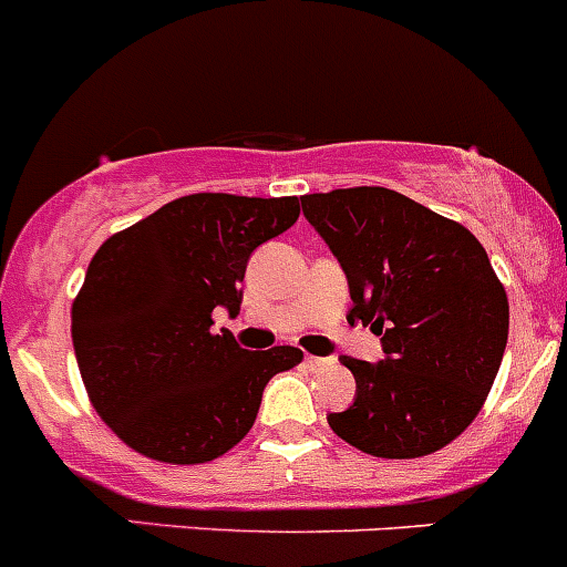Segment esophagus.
I'll list each match as a JSON object with an SVG mask.
<instances>
[{
    "label": "esophagus",
    "mask_w": 567,
    "mask_h": 567,
    "mask_svg": "<svg viewBox=\"0 0 567 567\" xmlns=\"http://www.w3.org/2000/svg\"><path fill=\"white\" fill-rule=\"evenodd\" d=\"M305 367L308 369H324V367H330V358H316V355H308L305 358Z\"/></svg>",
    "instance_id": "esophagus-1"
}]
</instances>
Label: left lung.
Segmentation results:
<instances>
[{
  "instance_id": "left-lung-1",
  "label": "left lung",
  "mask_w": 567,
  "mask_h": 567,
  "mask_svg": "<svg viewBox=\"0 0 567 567\" xmlns=\"http://www.w3.org/2000/svg\"><path fill=\"white\" fill-rule=\"evenodd\" d=\"M301 209L347 274V321L383 336V361L343 355L355 403L327 422L369 456L442 451L478 416L509 338V301L484 246L385 187L305 195Z\"/></svg>"
}]
</instances>
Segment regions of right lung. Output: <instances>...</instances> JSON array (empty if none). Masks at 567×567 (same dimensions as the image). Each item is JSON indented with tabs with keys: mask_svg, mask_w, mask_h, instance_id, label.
<instances>
[{
	"mask_svg": "<svg viewBox=\"0 0 567 567\" xmlns=\"http://www.w3.org/2000/svg\"><path fill=\"white\" fill-rule=\"evenodd\" d=\"M299 218V198L195 193L111 235L72 305L78 369L100 420L136 453L204 464L257 420L262 391L301 349H243L212 332L240 313L248 257Z\"/></svg>",
	"mask_w": 567,
	"mask_h": 567,
	"instance_id": "right-lung-1",
	"label": "right lung"
}]
</instances>
